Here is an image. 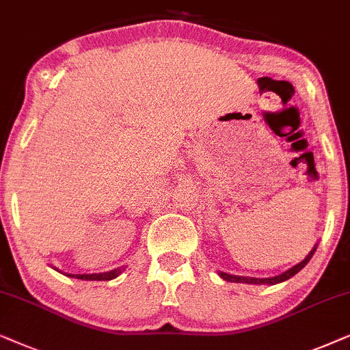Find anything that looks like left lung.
Here are the masks:
<instances>
[{
    "mask_svg": "<svg viewBox=\"0 0 350 350\" xmlns=\"http://www.w3.org/2000/svg\"><path fill=\"white\" fill-rule=\"evenodd\" d=\"M317 246L319 243H315L314 248L310 250V253L306 256L304 260H301L299 264L293 265L291 269L285 270V272L280 273V275H275V277H269V278H256V277H243V275H232V273H226V272H219V277L222 278V280L226 282H234V283H248V285H277V283H282V282H286L290 280L291 277H295L299 270H302L307 265V262L312 259V256H314Z\"/></svg>",
    "mask_w": 350,
    "mask_h": 350,
    "instance_id": "8db88e82",
    "label": "left lung"
}]
</instances>
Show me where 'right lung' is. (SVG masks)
Here are the masks:
<instances>
[{
	"label": "right lung",
	"mask_w": 350,
	"mask_h": 350,
	"mask_svg": "<svg viewBox=\"0 0 350 350\" xmlns=\"http://www.w3.org/2000/svg\"><path fill=\"white\" fill-rule=\"evenodd\" d=\"M55 270H57V269H55ZM123 270H124V265H121V267H116L113 270H109V272H102V273H65V275L72 277V278H78V280L107 282V280H113V278L121 275V272H123ZM57 272H60V270H57Z\"/></svg>",
	"instance_id": "1"
}]
</instances>
